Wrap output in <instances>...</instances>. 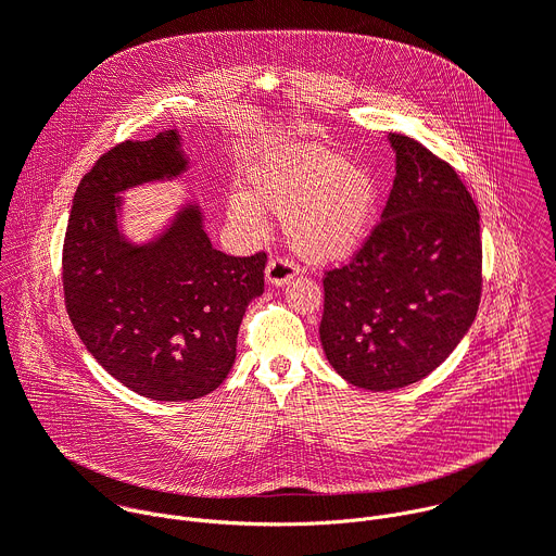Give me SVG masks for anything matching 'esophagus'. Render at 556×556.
I'll list each match as a JSON object with an SVG mask.
<instances>
[{
    "instance_id": "obj_1",
    "label": "esophagus",
    "mask_w": 556,
    "mask_h": 556,
    "mask_svg": "<svg viewBox=\"0 0 556 556\" xmlns=\"http://www.w3.org/2000/svg\"><path fill=\"white\" fill-rule=\"evenodd\" d=\"M296 275V264L288 257H273L266 266V279L270 286H283Z\"/></svg>"
}]
</instances>
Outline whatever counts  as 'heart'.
I'll return each instance as SVG.
<instances>
[{"label":"heart","mask_w":556,"mask_h":556,"mask_svg":"<svg viewBox=\"0 0 556 556\" xmlns=\"http://www.w3.org/2000/svg\"><path fill=\"white\" fill-rule=\"evenodd\" d=\"M264 208L286 219L292 247L309 262L352 257L376 222L378 185L363 165L337 151L294 144L266 161L253 178V198H230V219L247 230L264 228Z\"/></svg>","instance_id":"obj_1"}]
</instances>
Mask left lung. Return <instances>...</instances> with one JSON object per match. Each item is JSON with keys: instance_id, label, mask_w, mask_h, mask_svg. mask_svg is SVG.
Returning <instances> with one entry per match:
<instances>
[{"instance_id": "1", "label": "left lung", "mask_w": 556, "mask_h": 556, "mask_svg": "<svg viewBox=\"0 0 556 556\" xmlns=\"http://www.w3.org/2000/svg\"><path fill=\"white\" fill-rule=\"evenodd\" d=\"M395 178L352 260L326 270L321 345L352 384L387 391L429 376L468 332L482 296L480 211L455 169L389 134Z\"/></svg>"}]
</instances>
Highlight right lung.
Returning a JSON list of instances; mask_svg holds the SVG:
<instances>
[{
    "label": "right lung",
    "instance_id": "obj_1",
    "mask_svg": "<svg viewBox=\"0 0 556 556\" xmlns=\"http://www.w3.org/2000/svg\"><path fill=\"white\" fill-rule=\"evenodd\" d=\"M185 169L176 129L112 147L76 187L61 260L65 309L88 352L131 391L167 403L202 399L228 376L266 268V253L215 251L195 204L149 244L123 240L116 193Z\"/></svg>",
    "mask_w": 556,
    "mask_h": 556
}]
</instances>
